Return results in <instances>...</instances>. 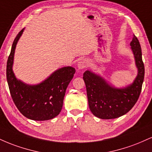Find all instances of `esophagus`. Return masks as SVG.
<instances>
[{
  "label": "esophagus",
  "instance_id": "1",
  "mask_svg": "<svg viewBox=\"0 0 152 152\" xmlns=\"http://www.w3.org/2000/svg\"><path fill=\"white\" fill-rule=\"evenodd\" d=\"M88 61L86 60V59H81L78 63V68L79 69H85V68H86L88 66Z\"/></svg>",
  "mask_w": 152,
  "mask_h": 152
}]
</instances>
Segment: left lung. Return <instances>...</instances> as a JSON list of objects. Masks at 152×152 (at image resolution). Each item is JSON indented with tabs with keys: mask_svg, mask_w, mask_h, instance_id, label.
<instances>
[{
	"mask_svg": "<svg viewBox=\"0 0 152 152\" xmlns=\"http://www.w3.org/2000/svg\"><path fill=\"white\" fill-rule=\"evenodd\" d=\"M130 45L139 71L131 86L116 88L89 71L83 73L89 109L97 117L111 119L123 116L133 108L140 96L144 78V65L140 43L135 35Z\"/></svg>",
	"mask_w": 152,
	"mask_h": 152,
	"instance_id": "8db88e82",
	"label": "left lung"
}]
</instances>
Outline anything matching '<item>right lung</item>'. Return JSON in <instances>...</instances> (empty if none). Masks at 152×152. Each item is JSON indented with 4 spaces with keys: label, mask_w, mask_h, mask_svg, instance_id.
<instances>
[{
    "label": "right lung",
    "mask_w": 152,
    "mask_h": 152,
    "mask_svg": "<svg viewBox=\"0 0 152 152\" xmlns=\"http://www.w3.org/2000/svg\"><path fill=\"white\" fill-rule=\"evenodd\" d=\"M23 29L13 41L6 66V78L10 96L17 109L26 118L35 121H46L58 116L64 103L66 90L76 72L68 66L58 69L38 85L29 86L18 81L12 66L15 48Z\"/></svg>",
    "instance_id": "add662e5"
}]
</instances>
